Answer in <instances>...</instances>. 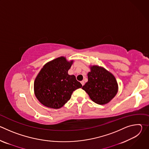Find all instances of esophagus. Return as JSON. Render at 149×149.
Segmentation results:
<instances>
[{"label":"esophagus","mask_w":149,"mask_h":149,"mask_svg":"<svg viewBox=\"0 0 149 149\" xmlns=\"http://www.w3.org/2000/svg\"><path fill=\"white\" fill-rule=\"evenodd\" d=\"M81 84H82V86H84V84H85V82H84V81H81Z\"/></svg>","instance_id":"1"}]
</instances>
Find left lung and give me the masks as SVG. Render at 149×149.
<instances>
[{
  "mask_svg": "<svg viewBox=\"0 0 149 149\" xmlns=\"http://www.w3.org/2000/svg\"><path fill=\"white\" fill-rule=\"evenodd\" d=\"M88 73V82L82 87L94 102L103 105L117 94L118 84L114 76L105 68L93 65Z\"/></svg>",
  "mask_w": 149,
  "mask_h": 149,
  "instance_id": "left-lung-1",
  "label": "left lung"
}]
</instances>
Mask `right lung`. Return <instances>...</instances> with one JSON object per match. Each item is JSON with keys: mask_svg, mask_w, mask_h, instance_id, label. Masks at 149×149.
<instances>
[{"mask_svg": "<svg viewBox=\"0 0 149 149\" xmlns=\"http://www.w3.org/2000/svg\"><path fill=\"white\" fill-rule=\"evenodd\" d=\"M73 61L57 58L43 67L34 81V93L39 101L47 107L61 108L82 84L74 75L68 74Z\"/></svg>", "mask_w": 149, "mask_h": 149, "instance_id": "obj_1", "label": "right lung"}]
</instances>
